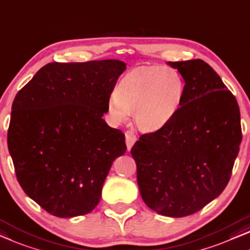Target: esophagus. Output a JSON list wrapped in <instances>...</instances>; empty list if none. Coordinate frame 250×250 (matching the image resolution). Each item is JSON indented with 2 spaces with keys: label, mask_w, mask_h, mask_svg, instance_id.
<instances>
[{
  "label": "esophagus",
  "mask_w": 250,
  "mask_h": 250,
  "mask_svg": "<svg viewBox=\"0 0 250 250\" xmlns=\"http://www.w3.org/2000/svg\"><path fill=\"white\" fill-rule=\"evenodd\" d=\"M125 139H126V146H127V150H131L134 143L136 142L137 137L135 132L133 129H128V131L125 132Z\"/></svg>",
  "instance_id": "obj_1"
}]
</instances>
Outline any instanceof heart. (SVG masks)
I'll return each instance as SVG.
<instances>
[{
	"label": "heart",
	"instance_id": "heart-1",
	"mask_svg": "<svg viewBox=\"0 0 250 250\" xmlns=\"http://www.w3.org/2000/svg\"><path fill=\"white\" fill-rule=\"evenodd\" d=\"M184 89L183 78L175 68L141 66L122 79L108 108L118 121L135 113L137 126L144 132H154L167 125L178 111Z\"/></svg>",
	"mask_w": 250,
	"mask_h": 250
}]
</instances>
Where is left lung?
Listing matches in <instances>:
<instances>
[{
	"label": "left lung",
	"instance_id": "1",
	"mask_svg": "<svg viewBox=\"0 0 250 250\" xmlns=\"http://www.w3.org/2000/svg\"><path fill=\"white\" fill-rule=\"evenodd\" d=\"M185 81L167 125L140 136L131 154L144 203L161 215L196 213L229 183L242 139L237 99L202 60L168 62Z\"/></svg>",
	"mask_w": 250,
	"mask_h": 250
}]
</instances>
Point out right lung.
<instances>
[{"label": "right lung", "mask_w": 250, "mask_h": 250, "mask_svg": "<svg viewBox=\"0 0 250 250\" xmlns=\"http://www.w3.org/2000/svg\"><path fill=\"white\" fill-rule=\"evenodd\" d=\"M126 64L48 63L13 100L8 147L21 188L50 214L73 218L99 203L125 135L103 119Z\"/></svg>", "instance_id": "obj_1"}]
</instances>
